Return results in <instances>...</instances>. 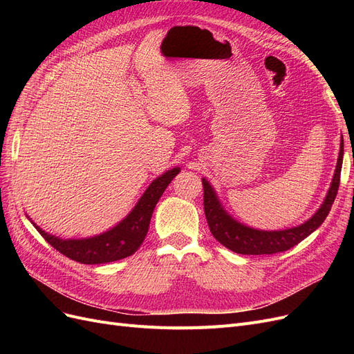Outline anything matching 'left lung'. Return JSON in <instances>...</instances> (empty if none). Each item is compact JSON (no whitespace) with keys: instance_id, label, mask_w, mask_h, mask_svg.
I'll return each instance as SVG.
<instances>
[{"instance_id":"8db88e82","label":"left lung","mask_w":354,"mask_h":354,"mask_svg":"<svg viewBox=\"0 0 354 354\" xmlns=\"http://www.w3.org/2000/svg\"><path fill=\"white\" fill-rule=\"evenodd\" d=\"M342 156H344V142H342L341 137L335 173L334 177H332L329 190L322 202V205H320L313 216L303 224L283 230H259L250 226H245V224L234 220L230 214L224 209L223 203L217 196V192L214 190L209 181L207 178H202L203 209H205L208 226L211 233L214 234V238L230 251L243 255L276 254L292 248V246L306 239L308 234H312L328 217L339 187Z\"/></svg>"}]
</instances>
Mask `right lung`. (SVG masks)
I'll list each match as a JSON object with an SVG mask.
<instances>
[{"instance_id":"1","label":"right lung","mask_w":354,"mask_h":354,"mask_svg":"<svg viewBox=\"0 0 354 354\" xmlns=\"http://www.w3.org/2000/svg\"><path fill=\"white\" fill-rule=\"evenodd\" d=\"M178 173L180 168L176 167L155 178L124 220H121L112 229L91 238L62 239L55 236V234L44 232L29 217L28 218L53 248L69 257L71 260L82 264H102L121 260L125 257H130L140 248L147 234L149 224H151L152 214L159 198L162 196L167 186Z\"/></svg>"}]
</instances>
